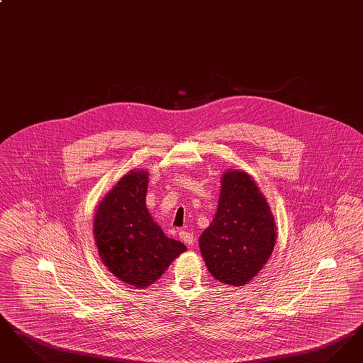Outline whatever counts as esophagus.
Returning <instances> with one entry per match:
<instances>
[{"label":"esophagus","instance_id":"1","mask_svg":"<svg viewBox=\"0 0 363 363\" xmlns=\"http://www.w3.org/2000/svg\"><path fill=\"white\" fill-rule=\"evenodd\" d=\"M179 238L185 242L186 245H193L194 243V235H193V233H189V231H181L179 233Z\"/></svg>","mask_w":363,"mask_h":363}]
</instances>
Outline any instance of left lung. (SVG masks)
<instances>
[{
	"label": "left lung",
	"instance_id": "1",
	"mask_svg": "<svg viewBox=\"0 0 363 363\" xmlns=\"http://www.w3.org/2000/svg\"><path fill=\"white\" fill-rule=\"evenodd\" d=\"M277 243L274 213L256 181L243 170H225L218 211L199 245L211 275L240 287L255 279Z\"/></svg>",
	"mask_w": 363,
	"mask_h": 363
}]
</instances>
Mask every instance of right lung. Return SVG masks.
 <instances>
[{
	"mask_svg": "<svg viewBox=\"0 0 363 363\" xmlns=\"http://www.w3.org/2000/svg\"><path fill=\"white\" fill-rule=\"evenodd\" d=\"M148 172L130 170L106 193L94 216V240L110 274L132 289H147L186 246L166 237L145 206Z\"/></svg>",
	"mask_w": 363,
	"mask_h": 363,
	"instance_id": "right-lung-1",
	"label": "right lung"
}]
</instances>
